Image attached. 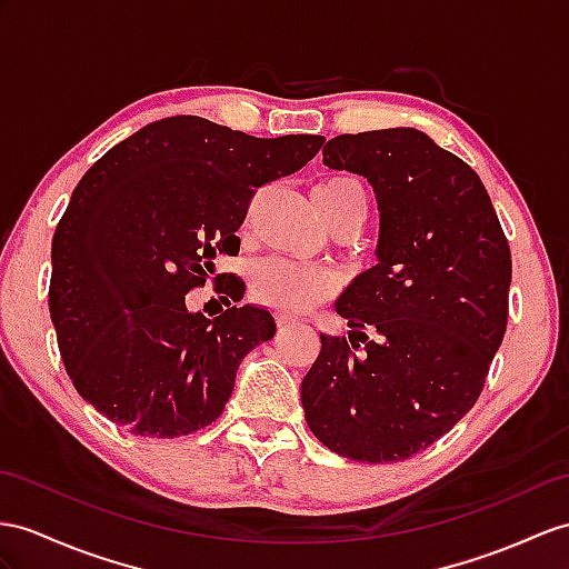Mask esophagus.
<instances>
[{"label":"esophagus","instance_id":"34e87169","mask_svg":"<svg viewBox=\"0 0 569 569\" xmlns=\"http://www.w3.org/2000/svg\"><path fill=\"white\" fill-rule=\"evenodd\" d=\"M274 321H277V328L284 330V328H289V326H295V323H297V318L287 316V313H277V316H274Z\"/></svg>","mask_w":569,"mask_h":569}]
</instances>
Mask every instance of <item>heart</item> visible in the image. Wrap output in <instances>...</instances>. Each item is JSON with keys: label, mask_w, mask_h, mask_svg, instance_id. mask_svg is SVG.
<instances>
[{"label": "heart", "mask_w": 569, "mask_h": 569, "mask_svg": "<svg viewBox=\"0 0 569 569\" xmlns=\"http://www.w3.org/2000/svg\"><path fill=\"white\" fill-rule=\"evenodd\" d=\"M355 200H367L365 188L348 176L326 178L313 188V202L328 224L332 217L348 210ZM248 287H251V297L262 307L287 313H303L330 301L338 295L340 284L336 272L326 268H309L292 260L266 258L256 262L248 272Z\"/></svg>", "instance_id": "1"}]
</instances>
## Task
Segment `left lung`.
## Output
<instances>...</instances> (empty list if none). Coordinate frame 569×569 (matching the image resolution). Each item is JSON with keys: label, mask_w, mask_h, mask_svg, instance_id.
Masks as SVG:
<instances>
[{"label": "left lung", "mask_w": 569, "mask_h": 569, "mask_svg": "<svg viewBox=\"0 0 569 569\" xmlns=\"http://www.w3.org/2000/svg\"><path fill=\"white\" fill-rule=\"evenodd\" d=\"M323 163L373 186L381 239L379 266L338 303L366 352L356 355L358 337L321 336L301 381L303 415L345 459L403 461L482 393L507 330L509 241L478 173L420 130L338 134Z\"/></svg>", "instance_id": "8db88e82"}]
</instances>
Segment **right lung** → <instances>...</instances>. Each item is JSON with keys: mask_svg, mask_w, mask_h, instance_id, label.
Wrapping results in <instances>:
<instances>
[{"mask_svg": "<svg viewBox=\"0 0 569 569\" xmlns=\"http://www.w3.org/2000/svg\"><path fill=\"white\" fill-rule=\"evenodd\" d=\"M326 137L262 140L198 116L151 122L79 180L52 237L48 307L79 396L137 437L212 425L241 359L274 336L266 309L190 313L219 253L237 256L248 204L307 166ZM233 299L237 277L219 272ZM237 301V299H233Z\"/></svg>", "mask_w": 569, "mask_h": 569, "instance_id": "obj_1", "label": "right lung"}]
</instances>
